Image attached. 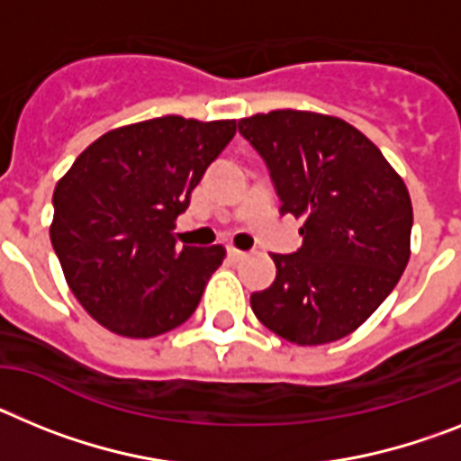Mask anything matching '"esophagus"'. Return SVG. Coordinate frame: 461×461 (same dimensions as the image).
<instances>
[{
  "label": "esophagus",
  "instance_id": "34e87169",
  "mask_svg": "<svg viewBox=\"0 0 461 461\" xmlns=\"http://www.w3.org/2000/svg\"><path fill=\"white\" fill-rule=\"evenodd\" d=\"M227 255H230V259H234V262H239V259L246 258L248 253H243V250H236V248H227Z\"/></svg>",
  "mask_w": 461,
  "mask_h": 461
}]
</instances>
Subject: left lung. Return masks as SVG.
I'll list each match as a JSON object with an SVG mask.
<instances>
[{
	"label": "left lung",
	"instance_id": "1",
	"mask_svg": "<svg viewBox=\"0 0 461 461\" xmlns=\"http://www.w3.org/2000/svg\"><path fill=\"white\" fill-rule=\"evenodd\" d=\"M264 159L280 215L302 220V248L274 255L276 280L250 294L264 327L297 346L357 330L411 258V197L378 148L346 120L271 111L239 120Z\"/></svg>",
	"mask_w": 461,
	"mask_h": 461
}]
</instances>
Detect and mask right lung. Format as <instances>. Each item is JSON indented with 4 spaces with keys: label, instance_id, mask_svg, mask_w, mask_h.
<instances>
[{
    "label": "right lung",
    "instance_id": "1",
    "mask_svg": "<svg viewBox=\"0 0 461 461\" xmlns=\"http://www.w3.org/2000/svg\"><path fill=\"white\" fill-rule=\"evenodd\" d=\"M236 120L181 115L106 131L53 192L50 241L74 297L106 330L150 339L183 325L225 248L176 246V218Z\"/></svg>",
    "mask_w": 461,
    "mask_h": 461
}]
</instances>
